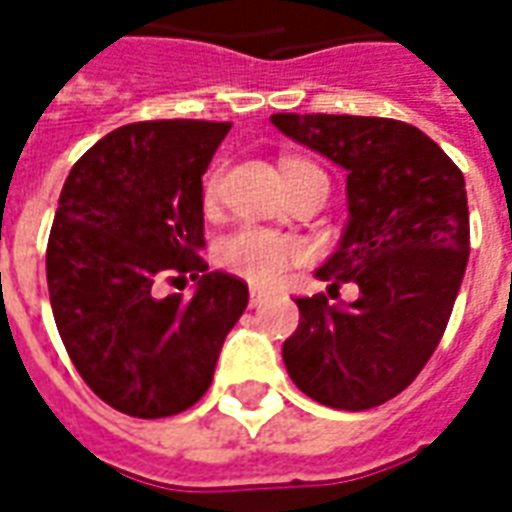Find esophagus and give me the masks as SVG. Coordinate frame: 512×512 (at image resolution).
<instances>
[{"label": "esophagus", "instance_id": "1", "mask_svg": "<svg viewBox=\"0 0 512 512\" xmlns=\"http://www.w3.org/2000/svg\"><path fill=\"white\" fill-rule=\"evenodd\" d=\"M266 299H268V290H263V288L249 290V304H252V307H260V304H263Z\"/></svg>", "mask_w": 512, "mask_h": 512}]
</instances>
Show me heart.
Returning a JSON list of instances; mask_svg holds the SVG:
<instances>
[{
  "instance_id": "b5f03b06",
  "label": "heart",
  "mask_w": 512,
  "mask_h": 512,
  "mask_svg": "<svg viewBox=\"0 0 512 512\" xmlns=\"http://www.w3.org/2000/svg\"><path fill=\"white\" fill-rule=\"evenodd\" d=\"M282 175H285V180H290L296 175H323V172L304 158H285ZM222 183V169H213L202 183V202L208 208L219 202ZM301 257H304V244L299 238L263 230V227H241L219 244V263L227 271H233L249 282H257V285H268V282L279 279L293 263H299Z\"/></svg>"
}]
</instances>
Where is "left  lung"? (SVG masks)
Masks as SVG:
<instances>
[{
  "instance_id": "left-lung-1",
  "label": "left lung",
  "mask_w": 512,
  "mask_h": 512,
  "mask_svg": "<svg viewBox=\"0 0 512 512\" xmlns=\"http://www.w3.org/2000/svg\"><path fill=\"white\" fill-rule=\"evenodd\" d=\"M299 145L348 172V224L315 277L329 296L296 299L299 329L282 345L288 376L329 408L365 411L400 395L428 365L469 260L463 172L430 136L389 117L271 115Z\"/></svg>"
}]
</instances>
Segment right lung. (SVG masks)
<instances>
[{"instance_id": "1", "label": "right lung", "mask_w": 512, "mask_h": 512, "mask_svg": "<svg viewBox=\"0 0 512 512\" xmlns=\"http://www.w3.org/2000/svg\"><path fill=\"white\" fill-rule=\"evenodd\" d=\"M230 123L147 120L98 139L65 180L46 249L49 299L65 351L104 403L172 417L213 381L244 315V279L200 257L202 175ZM189 273L198 290L161 300L155 282Z\"/></svg>"}]
</instances>
